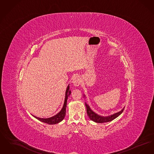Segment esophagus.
Returning a JSON list of instances; mask_svg holds the SVG:
<instances>
[{
    "mask_svg": "<svg viewBox=\"0 0 154 154\" xmlns=\"http://www.w3.org/2000/svg\"><path fill=\"white\" fill-rule=\"evenodd\" d=\"M81 79L79 76H75L72 79V83L74 87H78L80 85L81 83Z\"/></svg>",
    "mask_w": 154,
    "mask_h": 154,
    "instance_id": "34e87169",
    "label": "esophagus"
}]
</instances>
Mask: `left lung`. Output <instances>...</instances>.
<instances>
[{
	"mask_svg": "<svg viewBox=\"0 0 154 154\" xmlns=\"http://www.w3.org/2000/svg\"><path fill=\"white\" fill-rule=\"evenodd\" d=\"M83 95H84V97L85 99H86L85 95L83 94ZM85 104L87 108V112L88 117L90 118L91 120L95 122L96 123H106V122L111 121L113 119L117 118L119 115H121L124 110V107L122 110L118 111L117 112L114 113L112 114L107 116H102L99 114H97V113H96L95 112H94L93 110H92L87 102H85Z\"/></svg>",
	"mask_w": 154,
	"mask_h": 154,
	"instance_id": "obj_1",
	"label": "left lung"
}]
</instances>
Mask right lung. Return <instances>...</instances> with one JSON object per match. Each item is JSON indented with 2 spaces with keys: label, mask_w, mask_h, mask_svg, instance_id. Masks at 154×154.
<instances>
[{
  "label": "right lung",
  "mask_w": 154,
  "mask_h": 154,
  "mask_svg": "<svg viewBox=\"0 0 154 154\" xmlns=\"http://www.w3.org/2000/svg\"><path fill=\"white\" fill-rule=\"evenodd\" d=\"M70 87H69V84L67 85V88H66V92H65V100L63 103V107L62 108V109L58 113H57L56 115L52 116L51 117L47 118H39L36 117L32 114H31L33 117L36 118L37 119L39 120L40 121L46 123L48 124L54 125L58 124L60 122H61L65 117L66 115V106H67V100L68 99L69 96L71 94V91L69 89Z\"/></svg>",
  "instance_id": "obj_1"
}]
</instances>
